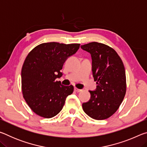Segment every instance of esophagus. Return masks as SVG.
I'll return each mask as SVG.
<instances>
[{"instance_id": "esophagus-1", "label": "esophagus", "mask_w": 147, "mask_h": 147, "mask_svg": "<svg viewBox=\"0 0 147 147\" xmlns=\"http://www.w3.org/2000/svg\"><path fill=\"white\" fill-rule=\"evenodd\" d=\"M74 91H76V92H80L82 91V89H78L76 88H74Z\"/></svg>"}]
</instances>
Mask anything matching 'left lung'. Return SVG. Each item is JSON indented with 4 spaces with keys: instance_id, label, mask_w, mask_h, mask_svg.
<instances>
[{
    "instance_id": "left-lung-1",
    "label": "left lung",
    "mask_w": 147,
    "mask_h": 147,
    "mask_svg": "<svg viewBox=\"0 0 147 147\" xmlns=\"http://www.w3.org/2000/svg\"><path fill=\"white\" fill-rule=\"evenodd\" d=\"M91 54L92 72L96 88L89 91L91 98L82 104L87 115L96 120L108 119L117 110L126 93V74L115 51L106 45L92 42L81 45Z\"/></svg>"
}]
</instances>
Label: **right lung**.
I'll return each mask as SVG.
<instances>
[{
    "label": "right lung",
    "instance_id": "right-lung-1",
    "mask_svg": "<svg viewBox=\"0 0 147 147\" xmlns=\"http://www.w3.org/2000/svg\"><path fill=\"white\" fill-rule=\"evenodd\" d=\"M79 47L80 44L50 42L39 45L26 56L21 70L22 91L37 115L45 118L56 116L67 96L73 93V86H63L56 79L63 75L60 71L63 63Z\"/></svg>",
    "mask_w": 147,
    "mask_h": 147
}]
</instances>
